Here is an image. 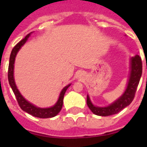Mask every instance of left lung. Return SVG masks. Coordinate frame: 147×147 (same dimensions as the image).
Returning <instances> with one entry per match:
<instances>
[{"label": "left lung", "mask_w": 147, "mask_h": 147, "mask_svg": "<svg viewBox=\"0 0 147 147\" xmlns=\"http://www.w3.org/2000/svg\"><path fill=\"white\" fill-rule=\"evenodd\" d=\"M141 74H142V61L139 56L136 55L131 58L129 81L126 90L121 96L107 107H101L94 106L90 99L89 96L87 95V105L90 110L95 115H100V116H108L120 112L121 110L130 105L131 102H132L138 85L139 84Z\"/></svg>", "instance_id": "1"}]
</instances>
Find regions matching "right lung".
<instances>
[{"mask_svg": "<svg viewBox=\"0 0 147 147\" xmlns=\"http://www.w3.org/2000/svg\"><path fill=\"white\" fill-rule=\"evenodd\" d=\"M31 34V33H30ZM30 34H27L25 37V38H23V40H20V42H18L15 47L13 48L12 51H11V54H10L9 58V69H8V80H9V82L11 86V89H12L13 92L15 93L16 99L18 101V103L20 108L25 111V112L28 113L30 115H33L34 117L41 118V119H47V118H52L56 116L59 113L62 107V105H63V98H64V95L65 93V91L67 89L69 88L71 84L65 87L62 90L60 94H59V97L57 103L51 107H49V108H40L36 106H34L32 104L29 103L28 101L23 98V96L20 94L18 89L17 88L15 82V79H14V64H15V57H16L17 54H18V51L20 50V48L23 46L25 42H26L28 38L29 37Z\"/></svg>", "mask_w": 147, "mask_h": 147, "instance_id": "obj_1", "label": "right lung"}]
</instances>
